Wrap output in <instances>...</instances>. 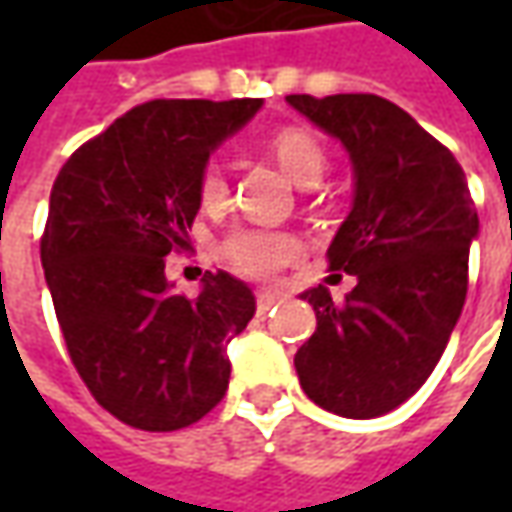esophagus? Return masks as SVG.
<instances>
[{"label":"esophagus","instance_id":"34e87169","mask_svg":"<svg viewBox=\"0 0 512 512\" xmlns=\"http://www.w3.org/2000/svg\"><path fill=\"white\" fill-rule=\"evenodd\" d=\"M279 302H282V293H279V290H259V293H256V310H259V313L273 310Z\"/></svg>","mask_w":512,"mask_h":512}]
</instances>
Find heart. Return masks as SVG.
<instances>
[{
  "label": "heart",
  "instance_id": "1",
  "mask_svg": "<svg viewBox=\"0 0 512 512\" xmlns=\"http://www.w3.org/2000/svg\"><path fill=\"white\" fill-rule=\"evenodd\" d=\"M270 156L279 162V168L302 187L319 185V179L327 170V153L316 133L307 128H282L270 136L267 142ZM199 202L207 210H222L230 199V185H227L225 170L216 162L205 165L199 173ZM302 253V245L293 233L285 230H253L242 227L233 230L225 239V256L250 276H270L279 267L290 265Z\"/></svg>",
  "mask_w": 512,
  "mask_h": 512
}]
</instances>
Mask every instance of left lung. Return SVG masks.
Masks as SVG:
<instances>
[{
  "label": "left lung",
  "mask_w": 512,
  "mask_h": 512,
  "mask_svg": "<svg viewBox=\"0 0 512 512\" xmlns=\"http://www.w3.org/2000/svg\"><path fill=\"white\" fill-rule=\"evenodd\" d=\"M287 105L350 153L353 207L327 259L356 276L342 305L325 285L302 293L316 333L293 364L319 407L376 419L407 402L442 359L462 316L479 213L456 156L399 105L373 93H293Z\"/></svg>",
  "instance_id": "obj_1"
}]
</instances>
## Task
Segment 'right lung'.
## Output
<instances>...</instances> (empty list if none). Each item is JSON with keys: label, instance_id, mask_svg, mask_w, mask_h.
<instances>
[{"label": "right lung", "instance_id": "1", "mask_svg": "<svg viewBox=\"0 0 512 512\" xmlns=\"http://www.w3.org/2000/svg\"><path fill=\"white\" fill-rule=\"evenodd\" d=\"M262 99H153L85 142L50 190L42 267L70 362L119 422L168 433L199 422L230 382L227 342L256 313L253 290L205 273L173 293L165 256L187 247L210 153Z\"/></svg>", "mask_w": 512, "mask_h": 512}]
</instances>
